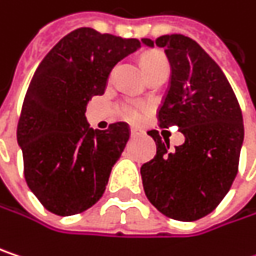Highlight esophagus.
<instances>
[{"label":"esophagus","instance_id":"obj_1","mask_svg":"<svg viewBox=\"0 0 256 256\" xmlns=\"http://www.w3.org/2000/svg\"><path fill=\"white\" fill-rule=\"evenodd\" d=\"M130 134L132 136H139V134H142V130L138 128H130Z\"/></svg>","mask_w":256,"mask_h":256}]
</instances>
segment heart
Here are the masks:
<instances>
[{
    "label": "heart",
    "instance_id": "obj_1",
    "mask_svg": "<svg viewBox=\"0 0 256 256\" xmlns=\"http://www.w3.org/2000/svg\"><path fill=\"white\" fill-rule=\"evenodd\" d=\"M142 66H144V70L146 73V76L152 73V72H156L162 67H168V62H167V58L160 54V52H150L146 56H144L142 58ZM142 110H144V105L140 104H130L124 108V114L128 117V120H139L140 114H142Z\"/></svg>",
    "mask_w": 256,
    "mask_h": 256
}]
</instances>
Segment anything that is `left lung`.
Wrapping results in <instances>:
<instances>
[{
    "label": "left lung",
    "instance_id": "8db88e82",
    "mask_svg": "<svg viewBox=\"0 0 256 256\" xmlns=\"http://www.w3.org/2000/svg\"><path fill=\"white\" fill-rule=\"evenodd\" d=\"M142 44L162 48L172 66L161 128L176 124L184 134V144L172 150L156 130L148 132L156 155L140 167L145 195L173 220H199L216 210L238 174L242 111L218 64L194 39L173 34Z\"/></svg>",
    "mask_w": 256,
    "mask_h": 256
}]
</instances>
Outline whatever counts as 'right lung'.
Returning a JSON list of instances; mask_svg holds the SVG:
<instances>
[{
	"mask_svg": "<svg viewBox=\"0 0 256 256\" xmlns=\"http://www.w3.org/2000/svg\"><path fill=\"white\" fill-rule=\"evenodd\" d=\"M140 48L138 39L80 28L66 35L38 66L17 126L24 178L57 216L96 204L130 136L126 123L94 130L86 105L102 95L114 66Z\"/></svg>",
	"mask_w": 256,
	"mask_h": 256,
	"instance_id": "right-lung-1",
	"label": "right lung"
}]
</instances>
